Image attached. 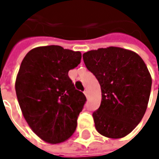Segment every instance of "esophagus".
Listing matches in <instances>:
<instances>
[{
  "label": "esophagus",
  "instance_id": "esophagus-1",
  "mask_svg": "<svg viewBox=\"0 0 159 159\" xmlns=\"http://www.w3.org/2000/svg\"><path fill=\"white\" fill-rule=\"evenodd\" d=\"M84 94H85V96H86V97H87V98H88V92H87V90H85L84 91Z\"/></svg>",
  "mask_w": 159,
  "mask_h": 159
}]
</instances>
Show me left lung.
Masks as SVG:
<instances>
[{"instance_id":"obj_1","label":"left lung","mask_w":159,"mask_h":159,"mask_svg":"<svg viewBox=\"0 0 159 159\" xmlns=\"http://www.w3.org/2000/svg\"><path fill=\"white\" fill-rule=\"evenodd\" d=\"M86 67L101 86V106L92 114L101 134L123 138L143 117L152 78L143 60L134 52L109 47L83 53Z\"/></svg>"}]
</instances>
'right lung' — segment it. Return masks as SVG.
Instances as JSON below:
<instances>
[{
    "label": "right lung",
    "mask_w": 159,
    "mask_h": 159,
    "mask_svg": "<svg viewBox=\"0 0 159 159\" xmlns=\"http://www.w3.org/2000/svg\"><path fill=\"white\" fill-rule=\"evenodd\" d=\"M82 53L61 46L38 47L21 62L16 92L23 116L45 142L62 143L73 134L87 98L75 88L68 71L79 64Z\"/></svg>",
    "instance_id": "obj_1"
}]
</instances>
